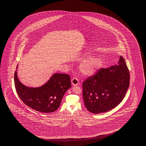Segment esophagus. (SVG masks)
I'll list each match as a JSON object with an SVG mask.
<instances>
[{
    "mask_svg": "<svg viewBox=\"0 0 146 146\" xmlns=\"http://www.w3.org/2000/svg\"><path fill=\"white\" fill-rule=\"evenodd\" d=\"M71 83L73 86L77 85L79 84V80L77 78L74 77L72 79Z\"/></svg>",
    "mask_w": 146,
    "mask_h": 146,
    "instance_id": "obj_1",
    "label": "esophagus"
}]
</instances>
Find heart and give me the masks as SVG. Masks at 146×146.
<instances>
[{"label":"heart","mask_w":146,"mask_h":146,"mask_svg":"<svg viewBox=\"0 0 146 146\" xmlns=\"http://www.w3.org/2000/svg\"><path fill=\"white\" fill-rule=\"evenodd\" d=\"M85 55L88 56L91 54L89 52H86ZM102 64L103 59L102 58L100 57H91L86 59L81 64L80 69L84 74H93L102 66Z\"/></svg>","instance_id":"b5f03b06"}]
</instances>
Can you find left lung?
<instances>
[{"label": "left lung", "instance_id": "8db88e82", "mask_svg": "<svg viewBox=\"0 0 146 146\" xmlns=\"http://www.w3.org/2000/svg\"><path fill=\"white\" fill-rule=\"evenodd\" d=\"M129 72L124 58L118 64L101 68L83 83L86 108L96 114L107 112L119 104L129 87Z\"/></svg>", "mask_w": 146, "mask_h": 146}]
</instances>
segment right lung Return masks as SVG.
<instances>
[{
  "instance_id": "1",
  "label": "right lung",
  "mask_w": 146,
  "mask_h": 146,
  "mask_svg": "<svg viewBox=\"0 0 146 146\" xmlns=\"http://www.w3.org/2000/svg\"><path fill=\"white\" fill-rule=\"evenodd\" d=\"M18 65L17 66V68ZM14 84L20 99L32 109L44 113H52L60 105L63 96L71 87L70 75L55 73L43 85L31 88L19 81L17 71L14 74Z\"/></svg>"
}]
</instances>
